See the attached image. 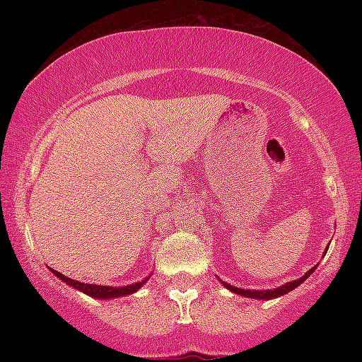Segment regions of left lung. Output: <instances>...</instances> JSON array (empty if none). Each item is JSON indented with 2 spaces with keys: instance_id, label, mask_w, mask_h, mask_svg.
Here are the masks:
<instances>
[{
  "instance_id": "1",
  "label": "left lung",
  "mask_w": 362,
  "mask_h": 362,
  "mask_svg": "<svg viewBox=\"0 0 362 362\" xmlns=\"http://www.w3.org/2000/svg\"><path fill=\"white\" fill-rule=\"evenodd\" d=\"M313 272V269L311 271H308L305 274V276L300 277V279L296 281H291L288 282V284H282L281 288L277 289H269V291H257V289H240V288H235V286L228 284V282H223L224 288H228L230 291H233V293L240 294V296H245V298H253V300H271V298H277V296H282V294L289 293V291H293L294 288H298V286L301 284L303 281L308 279L310 274Z\"/></svg>"
}]
</instances>
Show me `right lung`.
Here are the masks:
<instances>
[{
    "label": "right lung",
    "instance_id": "add662e5",
    "mask_svg": "<svg viewBox=\"0 0 362 362\" xmlns=\"http://www.w3.org/2000/svg\"><path fill=\"white\" fill-rule=\"evenodd\" d=\"M52 271V269H51ZM54 276H57L62 282H66L68 286H73L74 289L81 291V293L88 294L91 298H98V300H110V298H120V296H126V294H132L136 293L141 286L144 284L148 279L136 282V284H129V286H122V288H112V286H97V284H83L80 281H74L69 279V277L62 276L61 272L52 271Z\"/></svg>",
    "mask_w": 362,
    "mask_h": 362
}]
</instances>
